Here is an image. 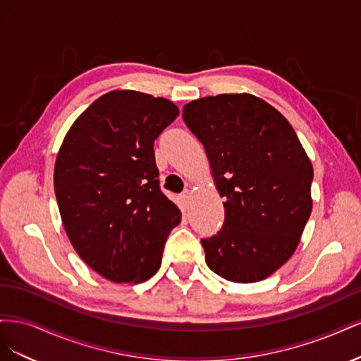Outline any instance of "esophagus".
<instances>
[{
	"label": "esophagus",
	"instance_id": "1",
	"mask_svg": "<svg viewBox=\"0 0 361 361\" xmlns=\"http://www.w3.org/2000/svg\"><path fill=\"white\" fill-rule=\"evenodd\" d=\"M190 200H191V191L190 190H185L182 194H180V202L185 207H188L190 204Z\"/></svg>",
	"mask_w": 361,
	"mask_h": 361
}]
</instances>
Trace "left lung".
<instances>
[{"instance_id": "obj_1", "label": "left lung", "mask_w": 361, "mask_h": 361, "mask_svg": "<svg viewBox=\"0 0 361 361\" xmlns=\"http://www.w3.org/2000/svg\"><path fill=\"white\" fill-rule=\"evenodd\" d=\"M224 202V224L202 239L206 264L236 283L260 281L293 255L312 212V162L274 106L248 93L183 106Z\"/></svg>"}]
</instances>
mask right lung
Returning <instances> with one entry per match:
<instances>
[{
  "mask_svg": "<svg viewBox=\"0 0 361 361\" xmlns=\"http://www.w3.org/2000/svg\"><path fill=\"white\" fill-rule=\"evenodd\" d=\"M179 116L164 97L113 90L75 120L59 150L54 190L76 253L114 283H143L161 267L179 207L159 190L154 143Z\"/></svg>",
  "mask_w": 361,
  "mask_h": 361,
  "instance_id": "obj_1",
  "label": "right lung"
}]
</instances>
